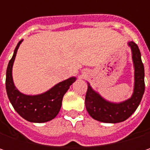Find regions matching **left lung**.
<instances>
[{
  "label": "left lung",
  "mask_w": 150,
  "mask_h": 150,
  "mask_svg": "<svg viewBox=\"0 0 150 150\" xmlns=\"http://www.w3.org/2000/svg\"><path fill=\"white\" fill-rule=\"evenodd\" d=\"M134 66V88L132 96L122 102L114 103L106 100L88 82L85 106L89 115L105 123H118L127 120L138 108L145 90L144 66L141 52L134 42H129Z\"/></svg>",
  "instance_id": "obj_1"
}]
</instances>
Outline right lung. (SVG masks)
Here are the masks:
<instances>
[{
	"label": "right lung",
	"mask_w": 150,
	"mask_h": 150,
	"mask_svg": "<svg viewBox=\"0 0 150 150\" xmlns=\"http://www.w3.org/2000/svg\"><path fill=\"white\" fill-rule=\"evenodd\" d=\"M22 41L18 42L7 68L6 90L11 104L22 118L30 122L42 123L53 120L58 115L63 96L76 81V77L72 76L64 80L42 94L32 96L21 93L15 87L12 71L17 50Z\"/></svg>",
	"instance_id": "1"
}]
</instances>
